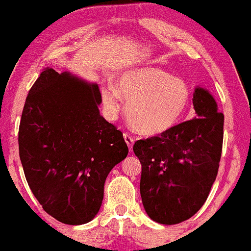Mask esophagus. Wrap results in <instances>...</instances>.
<instances>
[{"label": "esophagus", "instance_id": "esophagus-1", "mask_svg": "<svg viewBox=\"0 0 251 251\" xmlns=\"http://www.w3.org/2000/svg\"><path fill=\"white\" fill-rule=\"evenodd\" d=\"M124 139H125L126 144H127L128 149L129 151H132V149H133V144H134V139L131 137L128 133H124Z\"/></svg>", "mask_w": 251, "mask_h": 251}]
</instances>
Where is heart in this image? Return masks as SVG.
Returning <instances> with one entry per match:
<instances>
[{"label":"heart","instance_id":"1","mask_svg":"<svg viewBox=\"0 0 251 251\" xmlns=\"http://www.w3.org/2000/svg\"><path fill=\"white\" fill-rule=\"evenodd\" d=\"M102 101L111 117H116L127 101L126 116L131 126L145 135H158L173 128L188 107L191 92L187 84L155 66L126 71L117 86L101 90Z\"/></svg>","mask_w":251,"mask_h":251}]
</instances>
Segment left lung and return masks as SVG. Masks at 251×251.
<instances>
[{"mask_svg":"<svg viewBox=\"0 0 251 251\" xmlns=\"http://www.w3.org/2000/svg\"><path fill=\"white\" fill-rule=\"evenodd\" d=\"M196 117L158 137L135 141L141 162L140 195L153 221L176 225L203 206L219 171L223 113L206 89L195 87Z\"/></svg>","mask_w":251,"mask_h":251,"instance_id":"8db88e82","label":"left lung"}]
</instances>
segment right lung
<instances>
[{"label": "right lung", "instance_id": "obj_1", "mask_svg": "<svg viewBox=\"0 0 251 251\" xmlns=\"http://www.w3.org/2000/svg\"><path fill=\"white\" fill-rule=\"evenodd\" d=\"M96 83L45 69L30 89L19 129L26 182L43 209L65 225L99 212L111 170L127 156L123 133L100 116Z\"/></svg>", "mask_w": 251, "mask_h": 251}]
</instances>
